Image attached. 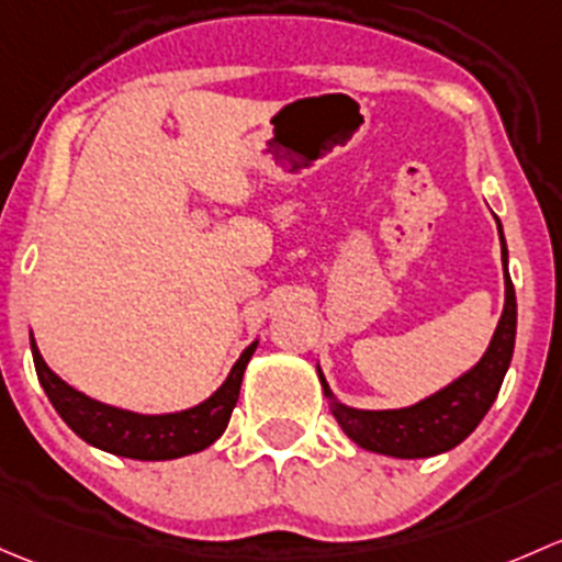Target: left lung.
Masks as SVG:
<instances>
[{
  "mask_svg": "<svg viewBox=\"0 0 562 562\" xmlns=\"http://www.w3.org/2000/svg\"><path fill=\"white\" fill-rule=\"evenodd\" d=\"M497 235H501V254H503V281H506V303H503L501 322H497L493 340L482 360L471 370L438 390L436 395L414 403L406 408H384V411H366L351 408L335 401L319 370V381L324 397L329 401V411L344 427L346 436L357 447L368 452L401 457V460H416V457H432L454 449L457 443L465 441L479 422L484 419L490 406L495 403L501 392L503 375L512 366L514 338H517V297H514V283L508 276V251L503 240L501 222H497Z\"/></svg>",
  "mask_w": 562,
  "mask_h": 562,
  "instance_id": "1",
  "label": "left lung"
}]
</instances>
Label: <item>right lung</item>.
I'll return each mask as SVG.
<instances>
[{"label":"right lung","mask_w":562,"mask_h":562,"mask_svg":"<svg viewBox=\"0 0 562 562\" xmlns=\"http://www.w3.org/2000/svg\"><path fill=\"white\" fill-rule=\"evenodd\" d=\"M254 349H257V340L246 346V351L229 370L227 381L200 406L176 411V414H135V411L94 401L69 386L65 379H59L45 366L32 338V357L40 384L61 419L69 425V430L102 452L130 457V460H176V457H187L211 447L227 430V422L240 395L243 373H246Z\"/></svg>","instance_id":"obj_1"}]
</instances>
